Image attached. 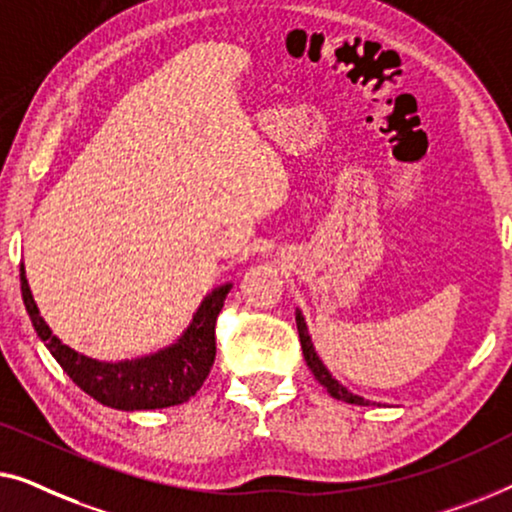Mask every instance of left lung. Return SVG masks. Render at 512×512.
Listing matches in <instances>:
<instances>
[{"label": "left lung", "instance_id": "1", "mask_svg": "<svg viewBox=\"0 0 512 512\" xmlns=\"http://www.w3.org/2000/svg\"><path fill=\"white\" fill-rule=\"evenodd\" d=\"M297 329H299V341H301V350H304V359L308 364V369L313 371V376L318 383L325 387V390L331 394V397L338 399V401H345V403H355V406H369V399L359 397V394H352L348 387L338 383V380L331 376L329 369L325 366V362H322L318 352H315V345H313V338L311 334H308V325L304 320V313L299 311L297 308Z\"/></svg>", "mask_w": 512, "mask_h": 512}]
</instances>
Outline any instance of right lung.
I'll return each mask as SVG.
<instances>
[{
	"label": "right lung",
	"mask_w": 512,
	"mask_h": 512,
	"mask_svg": "<svg viewBox=\"0 0 512 512\" xmlns=\"http://www.w3.org/2000/svg\"><path fill=\"white\" fill-rule=\"evenodd\" d=\"M20 290L37 336L85 394L109 408L155 410L185 403L204 385L215 362V320L225 306L232 283L213 287L201 299L187 329L167 348L120 362H102L81 355L50 331L32 297L25 264H20Z\"/></svg>",
	"instance_id": "right-lung-1"
}]
</instances>
